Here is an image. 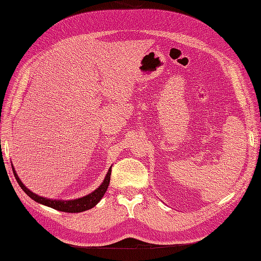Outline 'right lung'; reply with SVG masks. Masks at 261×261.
I'll use <instances>...</instances> for the list:
<instances>
[{"label": "right lung", "mask_w": 261, "mask_h": 261, "mask_svg": "<svg viewBox=\"0 0 261 261\" xmlns=\"http://www.w3.org/2000/svg\"><path fill=\"white\" fill-rule=\"evenodd\" d=\"M12 170H13L14 177H15V179H17V181L21 187V189H22L31 199H34L35 201H37V203H39V204L51 207V208H54V210L61 211V212H66V213L84 212V211H88L90 208H92V207L97 205L100 201V199L103 197L105 193L108 189V186H109V182H110V174H111V168H110L108 170L107 174H106V178L103 180V182L99 186V188H97L94 191H92L91 194L84 196V197L73 199V200H56V199H48V198L41 197V196L34 194L33 191H30L22 182H21V180L18 177L17 172L14 171L13 167H12Z\"/></svg>", "instance_id": "right-lung-1"}]
</instances>
